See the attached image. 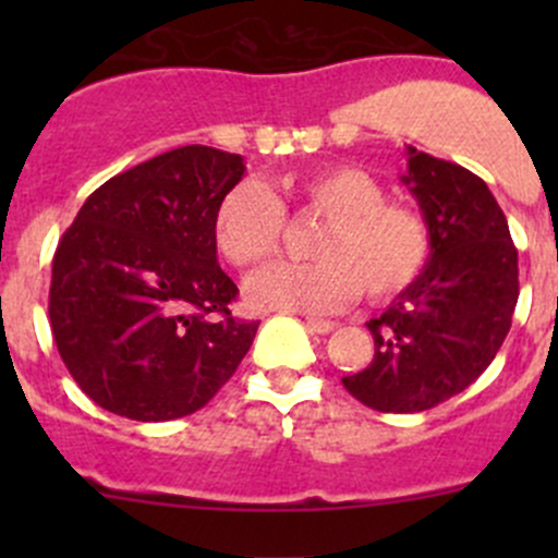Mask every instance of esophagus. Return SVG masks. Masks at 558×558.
<instances>
[{"label": "esophagus", "mask_w": 558, "mask_h": 558, "mask_svg": "<svg viewBox=\"0 0 558 558\" xmlns=\"http://www.w3.org/2000/svg\"><path fill=\"white\" fill-rule=\"evenodd\" d=\"M305 324H307V329H311V331H318V335H329V331H335V329H337V324H335V320L307 318Z\"/></svg>", "instance_id": "esophagus-1"}]
</instances>
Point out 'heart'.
Here are the masks:
<instances>
[{"mask_svg": "<svg viewBox=\"0 0 558 558\" xmlns=\"http://www.w3.org/2000/svg\"><path fill=\"white\" fill-rule=\"evenodd\" d=\"M302 210L326 218L313 240L315 262H283L253 275L245 296L262 311L337 313L356 300L404 294L426 269L432 234L424 216L388 202L378 178L351 165L318 167L289 185ZM286 207L258 180H243L221 196L213 240L234 267H256L280 251Z\"/></svg>", "mask_w": 558, "mask_h": 558, "instance_id": "heart-1", "label": "heart"}]
</instances>
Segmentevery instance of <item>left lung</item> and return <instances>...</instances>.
<instances>
[{
	"label": "left lung",
	"instance_id": "1",
	"mask_svg": "<svg viewBox=\"0 0 558 558\" xmlns=\"http://www.w3.org/2000/svg\"><path fill=\"white\" fill-rule=\"evenodd\" d=\"M402 183L432 234L421 278L367 324L375 359L342 378L380 413H421L464 391L494 362L519 302V251L508 218L477 174L404 150Z\"/></svg>",
	"mask_w": 558,
	"mask_h": 558
}]
</instances>
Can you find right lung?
I'll return each mask as SVG.
<instances>
[{
    "label": "right lung",
    "mask_w": 558,
    "mask_h": 558,
    "mask_svg": "<svg viewBox=\"0 0 558 558\" xmlns=\"http://www.w3.org/2000/svg\"><path fill=\"white\" fill-rule=\"evenodd\" d=\"M243 156L183 145L99 185L59 240L48 315L75 384L132 421L205 408L245 359L258 320L234 318L213 216Z\"/></svg>",
    "instance_id": "1"
}]
</instances>
